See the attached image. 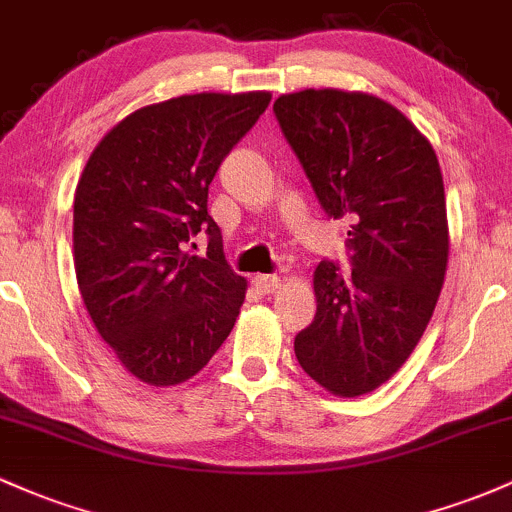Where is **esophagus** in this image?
Instances as JSON below:
<instances>
[{
	"mask_svg": "<svg viewBox=\"0 0 512 512\" xmlns=\"http://www.w3.org/2000/svg\"><path fill=\"white\" fill-rule=\"evenodd\" d=\"M255 286L262 294H272V291H277L282 286V277H277V274H257Z\"/></svg>",
	"mask_w": 512,
	"mask_h": 512,
	"instance_id": "1",
	"label": "esophagus"
}]
</instances>
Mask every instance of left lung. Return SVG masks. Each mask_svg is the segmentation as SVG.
Here are the masks:
<instances>
[{"label": "left lung", "mask_w": 512, "mask_h": 512, "mask_svg": "<svg viewBox=\"0 0 512 512\" xmlns=\"http://www.w3.org/2000/svg\"><path fill=\"white\" fill-rule=\"evenodd\" d=\"M274 114L330 218L350 221L352 272L323 260L318 311L294 340L301 369L333 396L379 389L423 338L445 284V184L430 140L364 92L282 94Z\"/></svg>", "instance_id": "1"}]
</instances>
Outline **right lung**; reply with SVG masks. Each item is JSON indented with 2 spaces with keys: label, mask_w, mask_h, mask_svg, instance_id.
Segmentation results:
<instances>
[{
  "label": "right lung",
  "mask_w": 512,
  "mask_h": 512,
  "mask_svg": "<svg viewBox=\"0 0 512 512\" xmlns=\"http://www.w3.org/2000/svg\"><path fill=\"white\" fill-rule=\"evenodd\" d=\"M269 99L201 92L143 106L84 165L72 216L77 286L94 328L143 384L192 379L233 330L247 282L228 267L206 201ZM201 229L209 258L186 252Z\"/></svg>",
  "instance_id": "add662e5"
}]
</instances>
